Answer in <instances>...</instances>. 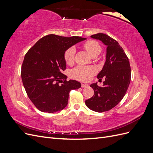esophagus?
I'll return each instance as SVG.
<instances>
[{"label":"esophagus","mask_w":153,"mask_h":153,"mask_svg":"<svg viewBox=\"0 0 153 153\" xmlns=\"http://www.w3.org/2000/svg\"><path fill=\"white\" fill-rule=\"evenodd\" d=\"M81 86H82V87H87L89 86V85L86 84H83V83H82V84H81Z\"/></svg>","instance_id":"34e87169"}]
</instances>
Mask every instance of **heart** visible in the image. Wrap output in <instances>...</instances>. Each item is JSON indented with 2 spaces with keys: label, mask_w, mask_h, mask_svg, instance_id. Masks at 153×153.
Wrapping results in <instances>:
<instances>
[{
  "label": "heart",
  "mask_w": 153,
  "mask_h": 153,
  "mask_svg": "<svg viewBox=\"0 0 153 153\" xmlns=\"http://www.w3.org/2000/svg\"><path fill=\"white\" fill-rule=\"evenodd\" d=\"M84 47L91 56L98 55L101 51L100 45L94 40H89L83 44ZM75 50L73 48H69L64 53V60L68 65H71L75 60ZM96 70L92 66H78L73 69L71 72V76L76 80L88 82L91 80L92 76L96 73Z\"/></svg>",
  "instance_id": "1"
}]
</instances>
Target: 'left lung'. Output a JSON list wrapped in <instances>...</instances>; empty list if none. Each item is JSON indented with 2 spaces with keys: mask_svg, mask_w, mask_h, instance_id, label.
<instances>
[{
  "mask_svg": "<svg viewBox=\"0 0 153 153\" xmlns=\"http://www.w3.org/2000/svg\"><path fill=\"white\" fill-rule=\"evenodd\" d=\"M91 37L107 47L105 63L97 76L100 80L104 77L105 80L103 87L97 83L90 85L94 94L85 103L91 110L103 112L115 107L124 98L131 80V68L128 57L116 40L103 33Z\"/></svg>",
  "mask_w": 153,
  "mask_h": 153,
  "instance_id": "left-lung-1",
  "label": "left lung"
}]
</instances>
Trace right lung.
Masks as SVG:
<instances>
[{
    "instance_id": "1",
    "label": "right lung",
    "mask_w": 153,
    "mask_h": 153,
    "mask_svg": "<svg viewBox=\"0 0 153 153\" xmlns=\"http://www.w3.org/2000/svg\"><path fill=\"white\" fill-rule=\"evenodd\" d=\"M85 39L49 34L37 41L25 54L22 80L29 99L39 110L53 113L64 109L68 103L69 92L81 87L76 80L67 81L62 71L66 67V51Z\"/></svg>"
}]
</instances>
